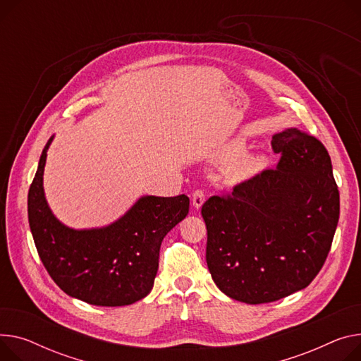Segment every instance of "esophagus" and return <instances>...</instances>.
I'll use <instances>...</instances> for the list:
<instances>
[{"label": "esophagus", "instance_id": "1", "mask_svg": "<svg viewBox=\"0 0 361 361\" xmlns=\"http://www.w3.org/2000/svg\"><path fill=\"white\" fill-rule=\"evenodd\" d=\"M206 197H204V193L202 190H196L193 193V197H191V203H193V207L195 209H200L204 203Z\"/></svg>", "mask_w": 361, "mask_h": 361}]
</instances>
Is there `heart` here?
Listing matches in <instances>:
<instances>
[{"mask_svg":"<svg viewBox=\"0 0 361 361\" xmlns=\"http://www.w3.org/2000/svg\"><path fill=\"white\" fill-rule=\"evenodd\" d=\"M245 151V143L241 140H233L231 145L218 158L226 161L233 158L224 170V177L229 184L244 183L257 174H259L267 165V158L261 154H243Z\"/></svg>","mask_w":361,"mask_h":361,"instance_id":"obj_1","label":"heart"}]
</instances>
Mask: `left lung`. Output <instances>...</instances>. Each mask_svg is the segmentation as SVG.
<instances>
[{"instance_id": "1", "label": "left lung", "mask_w": 361, "mask_h": 361, "mask_svg": "<svg viewBox=\"0 0 361 361\" xmlns=\"http://www.w3.org/2000/svg\"><path fill=\"white\" fill-rule=\"evenodd\" d=\"M276 170L238 184L202 207L206 262L231 299L270 303L305 289L322 269L340 218L328 151L295 128L273 135Z\"/></svg>"}]
</instances>
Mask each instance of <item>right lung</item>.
Instances as JSON below:
<instances>
[{
  "instance_id": "1",
  "label": "right lung",
  "mask_w": 361,
  "mask_h": 361,
  "mask_svg": "<svg viewBox=\"0 0 361 361\" xmlns=\"http://www.w3.org/2000/svg\"><path fill=\"white\" fill-rule=\"evenodd\" d=\"M54 139L40 155L27 197L29 225L44 269L68 296L90 305L126 306L148 296L162 239L187 216L188 197L140 196L106 226L71 228L44 196L43 173Z\"/></svg>"
}]
</instances>
